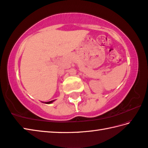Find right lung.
Returning <instances> with one entry per match:
<instances>
[{
  "label": "right lung",
  "mask_w": 148,
  "mask_h": 148,
  "mask_svg": "<svg viewBox=\"0 0 148 148\" xmlns=\"http://www.w3.org/2000/svg\"><path fill=\"white\" fill-rule=\"evenodd\" d=\"M55 100H52V101H47V102H45V103H47V104H49V103H52L53 101H54Z\"/></svg>",
  "instance_id": "add662e5"
}]
</instances>
